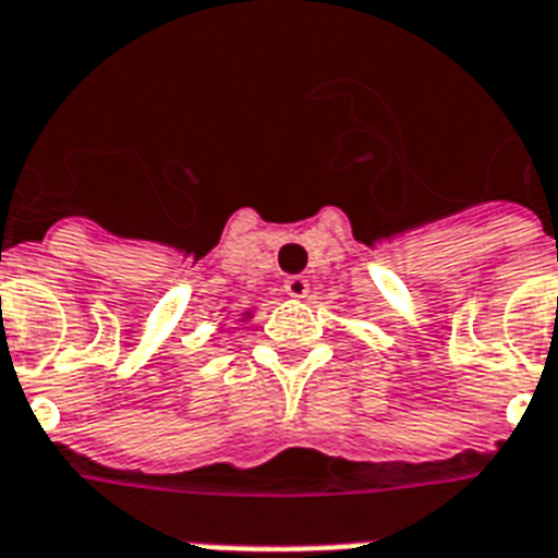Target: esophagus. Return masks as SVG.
Returning <instances> with one entry per match:
<instances>
[{"label":"esophagus","instance_id":"34e87169","mask_svg":"<svg viewBox=\"0 0 558 558\" xmlns=\"http://www.w3.org/2000/svg\"><path fill=\"white\" fill-rule=\"evenodd\" d=\"M284 293L293 296V300L308 296V279H305V276H288V279H284Z\"/></svg>","mask_w":558,"mask_h":558}]
</instances>
